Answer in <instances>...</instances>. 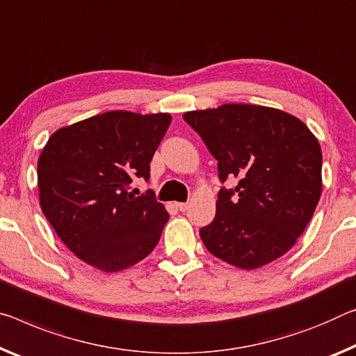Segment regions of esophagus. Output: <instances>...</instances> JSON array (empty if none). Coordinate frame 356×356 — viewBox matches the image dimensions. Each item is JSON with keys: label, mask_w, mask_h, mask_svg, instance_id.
Segmentation results:
<instances>
[{"label": "esophagus", "mask_w": 356, "mask_h": 356, "mask_svg": "<svg viewBox=\"0 0 356 356\" xmlns=\"http://www.w3.org/2000/svg\"><path fill=\"white\" fill-rule=\"evenodd\" d=\"M188 207H190L188 202H177V209L180 212H187Z\"/></svg>", "instance_id": "34e87169"}]
</instances>
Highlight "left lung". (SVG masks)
<instances>
[{"label":"left lung","instance_id":"8db88e82","mask_svg":"<svg viewBox=\"0 0 356 356\" xmlns=\"http://www.w3.org/2000/svg\"><path fill=\"white\" fill-rule=\"evenodd\" d=\"M184 118L218 161L220 179H238L234 190H220L216 218L200 231L206 249L247 270L285 255L318 204V139L298 117L268 106L227 103Z\"/></svg>","mask_w":356,"mask_h":356}]
</instances>
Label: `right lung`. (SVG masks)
I'll return each instance as SVG.
<instances>
[{"label": "right lung", "instance_id": "obj_1", "mask_svg": "<svg viewBox=\"0 0 356 356\" xmlns=\"http://www.w3.org/2000/svg\"><path fill=\"white\" fill-rule=\"evenodd\" d=\"M171 114L111 111L63 127L38 160L39 204L63 244L83 263L117 273L155 249L169 213L152 193L133 195L149 179Z\"/></svg>", "mask_w": 356, "mask_h": 356}]
</instances>
